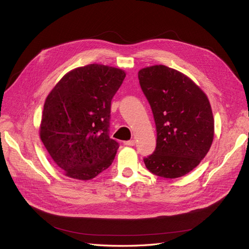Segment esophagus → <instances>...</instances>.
Returning <instances> with one entry per match:
<instances>
[{"mask_svg": "<svg viewBox=\"0 0 249 249\" xmlns=\"http://www.w3.org/2000/svg\"><path fill=\"white\" fill-rule=\"evenodd\" d=\"M124 144H125L126 146H135L136 142H135V140H130V141H126V142H124Z\"/></svg>", "mask_w": 249, "mask_h": 249, "instance_id": "esophagus-1", "label": "esophagus"}]
</instances>
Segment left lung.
I'll use <instances>...</instances> for the list:
<instances>
[{"label": "left lung", "mask_w": 249, "mask_h": 249, "mask_svg": "<svg viewBox=\"0 0 249 249\" xmlns=\"http://www.w3.org/2000/svg\"><path fill=\"white\" fill-rule=\"evenodd\" d=\"M138 76L157 126V147L144 159L145 166L166 179L185 176L205 158L213 141L207 95L186 74L165 65L140 69Z\"/></svg>", "instance_id": "left-lung-1"}]
</instances>
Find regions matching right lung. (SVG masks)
Listing matches in <instances>:
<instances>
[{
    "label": "right lung",
    "instance_id": "add662e5",
    "mask_svg": "<svg viewBox=\"0 0 249 249\" xmlns=\"http://www.w3.org/2000/svg\"><path fill=\"white\" fill-rule=\"evenodd\" d=\"M124 70L89 64L70 70L44 103L40 138L65 176L88 181L110 166L119 144L108 136L110 105Z\"/></svg>",
    "mask_w": 249,
    "mask_h": 249
}]
</instances>
